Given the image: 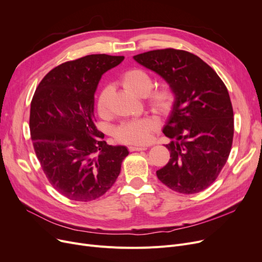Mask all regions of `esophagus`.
I'll return each instance as SVG.
<instances>
[{"label": "esophagus", "mask_w": 262, "mask_h": 262, "mask_svg": "<svg viewBox=\"0 0 262 262\" xmlns=\"http://www.w3.org/2000/svg\"><path fill=\"white\" fill-rule=\"evenodd\" d=\"M147 150V146H130L129 151H144Z\"/></svg>", "instance_id": "1"}]
</instances>
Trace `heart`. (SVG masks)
I'll use <instances>...</instances> for the list:
<instances>
[{
  "label": "heart",
  "instance_id": "obj_1",
  "mask_svg": "<svg viewBox=\"0 0 262 262\" xmlns=\"http://www.w3.org/2000/svg\"><path fill=\"white\" fill-rule=\"evenodd\" d=\"M119 84L122 89L136 97H144L148 107L156 114L168 115L176 102V94L168 84H160L152 86L150 74L140 68H132L124 71L120 78ZM112 87L104 86L97 98V110L101 116H106L110 110V99ZM159 129L157 118L147 116L128 122H123L115 130L117 142L127 145H145L150 142L152 134Z\"/></svg>",
  "mask_w": 262,
  "mask_h": 262
}]
</instances>
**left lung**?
Here are the masks:
<instances>
[{
    "label": "left lung",
    "mask_w": 262,
    "mask_h": 262,
    "mask_svg": "<svg viewBox=\"0 0 262 262\" xmlns=\"http://www.w3.org/2000/svg\"><path fill=\"white\" fill-rule=\"evenodd\" d=\"M157 72L176 94L163 129L172 141L168 163L157 170L159 180L181 194H195L212 184L229 157L233 110L227 87L197 55L172 48L133 56Z\"/></svg>",
    "instance_id": "obj_1"
}]
</instances>
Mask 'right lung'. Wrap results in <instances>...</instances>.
Segmentation results:
<instances>
[{
	"label": "right lung",
	"instance_id": "obj_1",
	"mask_svg": "<svg viewBox=\"0 0 262 262\" xmlns=\"http://www.w3.org/2000/svg\"><path fill=\"white\" fill-rule=\"evenodd\" d=\"M123 56L92 54L49 71L31 102L34 150L49 182L70 201L104 195L119 175L124 146H111L95 124V92L102 74Z\"/></svg>",
	"mask_w": 262,
	"mask_h": 262
}]
</instances>
